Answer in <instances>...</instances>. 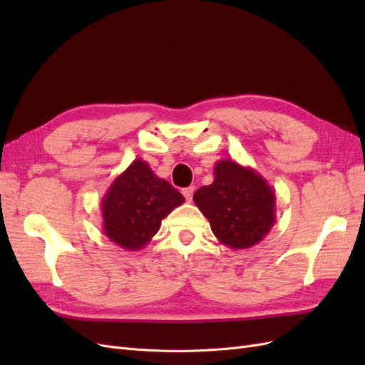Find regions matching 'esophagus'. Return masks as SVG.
I'll return each instance as SVG.
<instances>
[{
	"mask_svg": "<svg viewBox=\"0 0 365 365\" xmlns=\"http://www.w3.org/2000/svg\"><path fill=\"white\" fill-rule=\"evenodd\" d=\"M193 193H195V187L193 185H190V187H185V189H182V195H184V197L187 201H192V197H193Z\"/></svg>",
	"mask_w": 365,
	"mask_h": 365,
	"instance_id": "34e87169",
	"label": "esophagus"
}]
</instances>
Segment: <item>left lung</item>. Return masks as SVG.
I'll use <instances>...</instances> for the list:
<instances>
[{
	"instance_id": "8db88e82",
	"label": "left lung",
	"mask_w": 365,
	"mask_h": 365,
	"mask_svg": "<svg viewBox=\"0 0 365 365\" xmlns=\"http://www.w3.org/2000/svg\"><path fill=\"white\" fill-rule=\"evenodd\" d=\"M215 180L193 195L219 242L233 250L257 245L275 222V193L263 176L231 158L215 164Z\"/></svg>"
}]
</instances>
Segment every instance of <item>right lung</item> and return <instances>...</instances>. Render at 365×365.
Masks as SVG:
<instances>
[{
    "label": "right lung",
    "instance_id": "add662e5",
    "mask_svg": "<svg viewBox=\"0 0 365 365\" xmlns=\"http://www.w3.org/2000/svg\"><path fill=\"white\" fill-rule=\"evenodd\" d=\"M184 202V196L150 165L137 158L109 185L102 200L103 231L108 239L128 251L148 245L161 220Z\"/></svg>",
    "mask_w": 365,
    "mask_h": 365
}]
</instances>
